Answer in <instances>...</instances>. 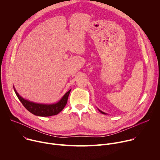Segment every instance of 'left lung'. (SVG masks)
Here are the masks:
<instances>
[{"instance_id": "8db88e82", "label": "left lung", "mask_w": 160, "mask_h": 160, "mask_svg": "<svg viewBox=\"0 0 160 160\" xmlns=\"http://www.w3.org/2000/svg\"><path fill=\"white\" fill-rule=\"evenodd\" d=\"M98 110H99V111H100V112H101L102 114H104V115H106V112H103V111H102L99 110V109H98Z\"/></svg>"}]
</instances>
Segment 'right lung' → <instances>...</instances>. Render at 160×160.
I'll return each instance as SVG.
<instances>
[{"instance_id": "obj_1", "label": "right lung", "mask_w": 160, "mask_h": 160, "mask_svg": "<svg viewBox=\"0 0 160 160\" xmlns=\"http://www.w3.org/2000/svg\"><path fill=\"white\" fill-rule=\"evenodd\" d=\"M14 90L17 97L24 107L33 115L38 117H50L58 115L65 107L71 91L70 89L68 92H67L59 102L55 104H45L35 103L25 99L19 95L15 88H14Z\"/></svg>"}]
</instances>
